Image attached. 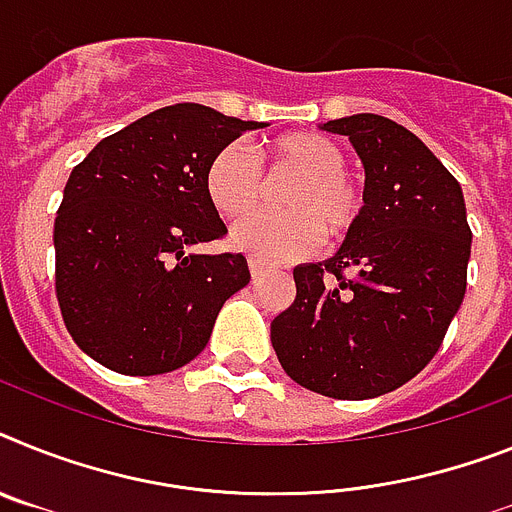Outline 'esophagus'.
Listing matches in <instances>:
<instances>
[{
	"label": "esophagus",
	"mask_w": 512,
	"mask_h": 512,
	"mask_svg": "<svg viewBox=\"0 0 512 512\" xmlns=\"http://www.w3.org/2000/svg\"><path fill=\"white\" fill-rule=\"evenodd\" d=\"M249 273H252V278H260L265 273V265L255 260V257H249Z\"/></svg>",
	"instance_id": "1"
}]
</instances>
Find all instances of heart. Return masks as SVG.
Here are the masks:
<instances>
[{"mask_svg": "<svg viewBox=\"0 0 512 512\" xmlns=\"http://www.w3.org/2000/svg\"><path fill=\"white\" fill-rule=\"evenodd\" d=\"M346 156L330 137L289 132L268 145V176H296L281 195L289 213H257L231 231L236 249L263 263H283L309 255L320 242L341 239L359 223L364 200L343 171ZM205 192L218 213L242 218L263 203L265 176L239 143L223 145L205 169Z\"/></svg>", "mask_w": 512, "mask_h": 512, "instance_id": "b5f03b06", "label": "heart"}]
</instances>
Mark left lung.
Returning a JSON list of instances; mask_svg holds the SVG:
<instances>
[{"instance_id":"1","label":"left lung","mask_w":512,"mask_h":512,"mask_svg":"<svg viewBox=\"0 0 512 512\" xmlns=\"http://www.w3.org/2000/svg\"><path fill=\"white\" fill-rule=\"evenodd\" d=\"M364 163V208L341 249L294 268L296 299L270 322L286 375L328 398L401 388L432 362L466 294L471 229L461 184L380 114L322 124Z\"/></svg>"}]
</instances>
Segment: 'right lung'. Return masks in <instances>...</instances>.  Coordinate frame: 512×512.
<instances>
[{"mask_svg":"<svg viewBox=\"0 0 512 512\" xmlns=\"http://www.w3.org/2000/svg\"><path fill=\"white\" fill-rule=\"evenodd\" d=\"M260 127L174 103L103 137L72 169L54 221L57 299L90 359L145 377L205 349L223 302L249 283L244 255L192 252L226 234L205 169Z\"/></svg>","mask_w":512,"mask_h":512,"instance_id":"obj_1","label":"right lung"}]
</instances>
